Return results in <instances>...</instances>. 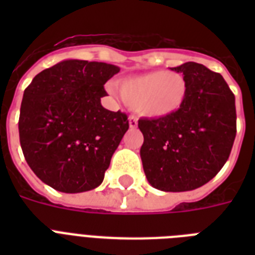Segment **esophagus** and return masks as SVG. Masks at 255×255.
I'll use <instances>...</instances> for the list:
<instances>
[{
  "label": "esophagus",
  "mask_w": 255,
  "mask_h": 255,
  "mask_svg": "<svg viewBox=\"0 0 255 255\" xmlns=\"http://www.w3.org/2000/svg\"><path fill=\"white\" fill-rule=\"evenodd\" d=\"M128 123H129V128L137 127V118L135 115H131L128 118Z\"/></svg>",
  "instance_id": "1"
}]
</instances>
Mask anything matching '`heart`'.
Instances as JSON below:
<instances>
[{
	"label": "heart",
	"mask_w": 255,
	"mask_h": 255,
	"mask_svg": "<svg viewBox=\"0 0 255 255\" xmlns=\"http://www.w3.org/2000/svg\"><path fill=\"white\" fill-rule=\"evenodd\" d=\"M119 94L140 115L167 118L177 112L188 95V83L177 71L155 70L119 82Z\"/></svg>",
	"instance_id": "b5f03b06"
}]
</instances>
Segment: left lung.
Here are the masks:
<instances>
[{
  "label": "left lung",
  "mask_w": 255,
  "mask_h": 255,
  "mask_svg": "<svg viewBox=\"0 0 255 255\" xmlns=\"http://www.w3.org/2000/svg\"><path fill=\"white\" fill-rule=\"evenodd\" d=\"M188 95L173 115L140 119V157L148 182L163 192L197 189L221 170L236 139V99L218 73L186 62Z\"/></svg>",
  "instance_id": "obj_1"
}]
</instances>
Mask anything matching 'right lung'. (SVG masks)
Returning <instances> with one entry per match:
<instances>
[{
	"mask_svg": "<svg viewBox=\"0 0 255 255\" xmlns=\"http://www.w3.org/2000/svg\"><path fill=\"white\" fill-rule=\"evenodd\" d=\"M118 66L66 59L34 77L23 92L19 141L39 180L63 193L103 182L104 172L128 129L127 115L100 103Z\"/></svg>",
	"mask_w": 255,
	"mask_h": 255,
	"instance_id": "1",
	"label": "right lung"
}]
</instances>
